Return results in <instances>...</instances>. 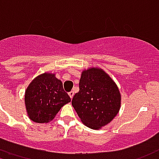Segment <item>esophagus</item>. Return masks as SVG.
Listing matches in <instances>:
<instances>
[{
  "label": "esophagus",
  "mask_w": 159,
  "mask_h": 159,
  "mask_svg": "<svg viewBox=\"0 0 159 159\" xmlns=\"http://www.w3.org/2000/svg\"><path fill=\"white\" fill-rule=\"evenodd\" d=\"M69 96H70V98H72L74 96V92L73 91H70V93H69Z\"/></svg>",
  "instance_id": "1"
}]
</instances>
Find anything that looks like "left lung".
Instances as JSON below:
<instances>
[{"label": "left lung", "mask_w": 159, "mask_h": 159, "mask_svg": "<svg viewBox=\"0 0 159 159\" xmlns=\"http://www.w3.org/2000/svg\"><path fill=\"white\" fill-rule=\"evenodd\" d=\"M71 104L86 126L99 130L117 116L121 95L109 74L101 68L90 67L82 71L79 92L74 95Z\"/></svg>", "instance_id": "left-lung-1"}]
</instances>
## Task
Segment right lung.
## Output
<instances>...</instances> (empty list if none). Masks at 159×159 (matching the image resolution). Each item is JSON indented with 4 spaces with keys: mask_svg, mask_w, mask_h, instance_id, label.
<instances>
[{
    "mask_svg": "<svg viewBox=\"0 0 159 159\" xmlns=\"http://www.w3.org/2000/svg\"><path fill=\"white\" fill-rule=\"evenodd\" d=\"M26 111L29 118L36 123H48L56 117L70 98L64 91L56 74L44 72L32 80L25 90Z\"/></svg>",
    "mask_w": 159,
    "mask_h": 159,
    "instance_id": "add662e5",
    "label": "right lung"
}]
</instances>
